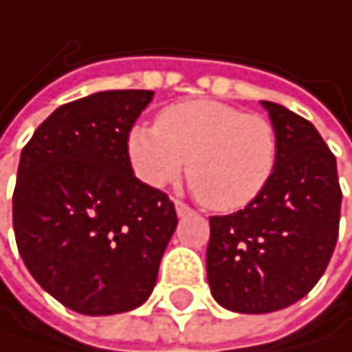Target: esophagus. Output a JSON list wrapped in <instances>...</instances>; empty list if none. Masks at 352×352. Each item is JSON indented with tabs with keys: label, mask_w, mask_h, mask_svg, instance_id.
<instances>
[{
	"label": "esophagus",
	"mask_w": 352,
	"mask_h": 352,
	"mask_svg": "<svg viewBox=\"0 0 352 352\" xmlns=\"http://www.w3.org/2000/svg\"><path fill=\"white\" fill-rule=\"evenodd\" d=\"M174 208H176V214L182 218V216H186V214H190V208L186 206V204H182V201H174Z\"/></svg>",
	"instance_id": "esophagus-1"
}]
</instances>
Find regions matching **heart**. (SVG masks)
<instances>
[{"label": "heart", "mask_w": 352, "mask_h": 352, "mask_svg": "<svg viewBox=\"0 0 352 352\" xmlns=\"http://www.w3.org/2000/svg\"><path fill=\"white\" fill-rule=\"evenodd\" d=\"M140 182L162 188L186 176L214 212H237L269 186L279 162L273 121L218 100L197 98L166 107L155 126L136 124L126 138Z\"/></svg>", "instance_id": "b5f03b06"}]
</instances>
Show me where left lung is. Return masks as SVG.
Wrapping results in <instances>:
<instances>
[{
    "label": "left lung",
    "instance_id": "left-lung-1",
    "mask_svg": "<svg viewBox=\"0 0 352 352\" xmlns=\"http://www.w3.org/2000/svg\"><path fill=\"white\" fill-rule=\"evenodd\" d=\"M279 134V162L265 192L239 212L210 218L208 283L214 300L262 315L305 298L338 239L342 190L336 157L311 121L260 100Z\"/></svg>",
    "mask_w": 352,
    "mask_h": 352
}]
</instances>
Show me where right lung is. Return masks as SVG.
Wrapping results in <instances>:
<instances>
[{
    "mask_svg": "<svg viewBox=\"0 0 352 352\" xmlns=\"http://www.w3.org/2000/svg\"><path fill=\"white\" fill-rule=\"evenodd\" d=\"M151 90H109L58 107L21 153L16 245L33 279L81 315L148 300L176 231L166 192L140 182L126 138Z\"/></svg>",
    "mask_w": 352,
    "mask_h": 352,
    "instance_id": "1",
    "label": "right lung"
}]
</instances>
